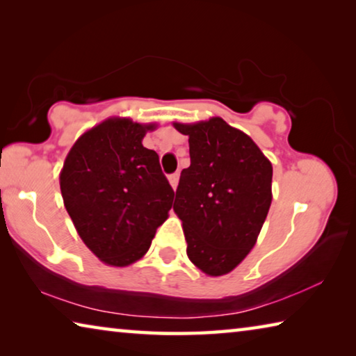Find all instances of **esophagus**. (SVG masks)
Masks as SVG:
<instances>
[{"label": "esophagus", "mask_w": 356, "mask_h": 356, "mask_svg": "<svg viewBox=\"0 0 356 356\" xmlns=\"http://www.w3.org/2000/svg\"><path fill=\"white\" fill-rule=\"evenodd\" d=\"M170 184H171V186H172L174 190L177 188V185H179V172L171 174V176H170Z\"/></svg>", "instance_id": "34e87169"}]
</instances>
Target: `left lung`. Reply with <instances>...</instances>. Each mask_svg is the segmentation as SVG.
Masks as SVG:
<instances>
[{"label": "left lung", "mask_w": 356, "mask_h": 356, "mask_svg": "<svg viewBox=\"0 0 356 356\" xmlns=\"http://www.w3.org/2000/svg\"><path fill=\"white\" fill-rule=\"evenodd\" d=\"M188 135L174 212L190 261L209 276L232 272L254 246L270 204L273 168L251 138L221 118L174 124Z\"/></svg>", "instance_id": "left-lung-1"}]
</instances>
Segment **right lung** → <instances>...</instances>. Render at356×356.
Wrapping results in <instances>:
<instances>
[{
  "mask_svg": "<svg viewBox=\"0 0 356 356\" xmlns=\"http://www.w3.org/2000/svg\"><path fill=\"white\" fill-rule=\"evenodd\" d=\"M155 124L110 118L78 138L59 174L78 236L102 262L125 267L146 254L172 206L159 155L143 146Z\"/></svg>",
  "mask_w": 356,
  "mask_h": 356,
  "instance_id": "1",
  "label": "right lung"
}]
</instances>
